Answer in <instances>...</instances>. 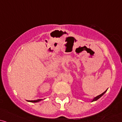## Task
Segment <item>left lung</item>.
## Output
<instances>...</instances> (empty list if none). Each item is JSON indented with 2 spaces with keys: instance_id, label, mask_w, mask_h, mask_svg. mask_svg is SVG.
Returning a JSON list of instances; mask_svg holds the SVG:
<instances>
[{
  "instance_id": "obj_1",
  "label": "left lung",
  "mask_w": 122,
  "mask_h": 122,
  "mask_svg": "<svg viewBox=\"0 0 122 122\" xmlns=\"http://www.w3.org/2000/svg\"><path fill=\"white\" fill-rule=\"evenodd\" d=\"M107 89H106V90L104 92H103V93H101V95H98V96H97L95 97V98H93V99L92 100V102H93V101H97V100L98 99H99V98H100V97H102V96H103V95H104L105 93V92H106V91H107Z\"/></svg>"
}]
</instances>
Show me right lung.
<instances>
[{
	"label": "right lung",
	"mask_w": 122,
	"mask_h": 122,
	"mask_svg": "<svg viewBox=\"0 0 122 122\" xmlns=\"http://www.w3.org/2000/svg\"><path fill=\"white\" fill-rule=\"evenodd\" d=\"M42 100V99H39V100H27L28 102H38L39 101H41Z\"/></svg>",
	"instance_id": "right-lung-1"
}]
</instances>
